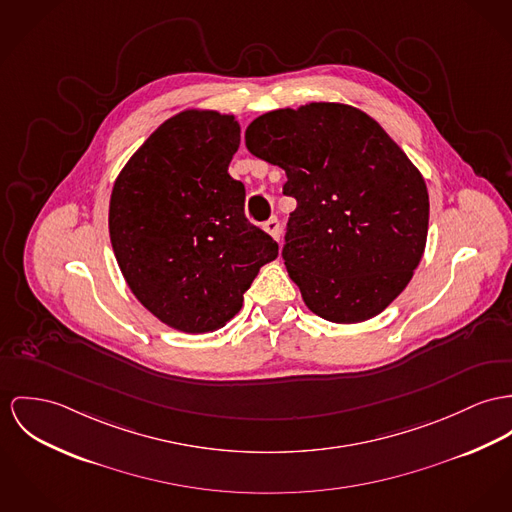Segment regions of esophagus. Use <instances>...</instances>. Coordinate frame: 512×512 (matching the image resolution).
I'll return each instance as SVG.
<instances>
[{
	"mask_svg": "<svg viewBox=\"0 0 512 512\" xmlns=\"http://www.w3.org/2000/svg\"><path fill=\"white\" fill-rule=\"evenodd\" d=\"M265 232L269 234L271 237H275L276 241L280 239V234H282V228H280V222H278V218H271L269 222H265Z\"/></svg>",
	"mask_w": 512,
	"mask_h": 512,
	"instance_id": "34e87169",
	"label": "esophagus"
}]
</instances>
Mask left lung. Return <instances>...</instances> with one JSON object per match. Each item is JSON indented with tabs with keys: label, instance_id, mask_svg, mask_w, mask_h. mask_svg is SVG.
Returning <instances> with one entry per match:
<instances>
[{
	"label": "left lung",
	"instance_id": "1",
	"mask_svg": "<svg viewBox=\"0 0 512 512\" xmlns=\"http://www.w3.org/2000/svg\"><path fill=\"white\" fill-rule=\"evenodd\" d=\"M255 158L286 173L282 259L306 306L333 323L384 312L409 284L429 232L423 175L386 130L343 103H308L255 118Z\"/></svg>",
	"mask_w": 512,
	"mask_h": 512
}]
</instances>
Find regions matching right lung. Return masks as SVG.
<instances>
[{
    "label": "right lung",
    "instance_id": "1",
    "mask_svg": "<svg viewBox=\"0 0 512 512\" xmlns=\"http://www.w3.org/2000/svg\"><path fill=\"white\" fill-rule=\"evenodd\" d=\"M234 115L189 109L167 118L118 173L109 234L138 302L183 333H208L241 310L243 292L278 255L243 214L245 187L228 167Z\"/></svg>",
    "mask_w": 512,
    "mask_h": 512
}]
</instances>
